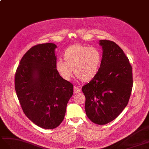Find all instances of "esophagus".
<instances>
[{
    "label": "esophagus",
    "mask_w": 149,
    "mask_h": 149,
    "mask_svg": "<svg viewBox=\"0 0 149 149\" xmlns=\"http://www.w3.org/2000/svg\"><path fill=\"white\" fill-rule=\"evenodd\" d=\"M80 91H81V90L78 86H74V93H78Z\"/></svg>",
    "instance_id": "34e87169"
}]
</instances>
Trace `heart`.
Returning <instances> with one entry per match:
<instances>
[{
	"instance_id": "obj_1",
	"label": "heart",
	"mask_w": 149,
	"mask_h": 149,
	"mask_svg": "<svg viewBox=\"0 0 149 149\" xmlns=\"http://www.w3.org/2000/svg\"><path fill=\"white\" fill-rule=\"evenodd\" d=\"M64 58V61L60 59L56 63V70L61 77L70 80L74 69L75 75L83 81H88L99 70L102 56L95 47L74 45L66 50Z\"/></svg>"
}]
</instances>
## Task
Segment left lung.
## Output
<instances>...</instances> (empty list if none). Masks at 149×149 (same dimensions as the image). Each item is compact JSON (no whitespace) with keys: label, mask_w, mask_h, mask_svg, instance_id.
<instances>
[{"label":"left lung","mask_w":149,"mask_h":149,"mask_svg":"<svg viewBox=\"0 0 149 149\" xmlns=\"http://www.w3.org/2000/svg\"><path fill=\"white\" fill-rule=\"evenodd\" d=\"M100 66L91 81L82 86L85 112L99 125L113 121L126 107L133 87L132 66L123 50L115 42L102 40Z\"/></svg>","instance_id":"1"}]
</instances>
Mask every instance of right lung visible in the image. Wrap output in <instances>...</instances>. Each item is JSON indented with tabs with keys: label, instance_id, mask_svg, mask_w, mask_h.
<instances>
[{
	"label": "right lung",
	"instance_id": "1",
	"mask_svg": "<svg viewBox=\"0 0 149 149\" xmlns=\"http://www.w3.org/2000/svg\"><path fill=\"white\" fill-rule=\"evenodd\" d=\"M54 43L38 44L21 59L14 86L24 114L44 129H54L63 122L66 106L73 93V85L56 70Z\"/></svg>",
	"mask_w": 149,
	"mask_h": 149
}]
</instances>
